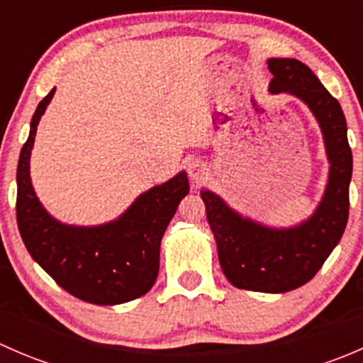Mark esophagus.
<instances>
[{"label": "esophagus", "mask_w": 363, "mask_h": 363, "mask_svg": "<svg viewBox=\"0 0 363 363\" xmlns=\"http://www.w3.org/2000/svg\"><path fill=\"white\" fill-rule=\"evenodd\" d=\"M188 174L191 177V181H195L199 184V182H202L207 177V168H205L202 161H191L188 167Z\"/></svg>", "instance_id": "obj_1"}]
</instances>
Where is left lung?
Returning <instances> with one entry per match:
<instances>
[{"instance_id": "1", "label": "left lung", "mask_w": 363, "mask_h": 363, "mask_svg": "<svg viewBox=\"0 0 363 363\" xmlns=\"http://www.w3.org/2000/svg\"><path fill=\"white\" fill-rule=\"evenodd\" d=\"M269 69L274 75L270 93L300 98L323 131L332 167L320 207L296 228L272 230L242 219L214 193L200 191V195L226 279L240 290L284 294L309 283L342 237L350 214L353 156L342 108L313 69L286 57L270 60Z\"/></svg>"}]
</instances>
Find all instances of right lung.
I'll use <instances>...</instances> for the list:
<instances>
[{
    "mask_svg": "<svg viewBox=\"0 0 363 363\" xmlns=\"http://www.w3.org/2000/svg\"><path fill=\"white\" fill-rule=\"evenodd\" d=\"M54 89L36 107L17 164V226L26 250L69 295L98 306L147 294L160 270V244L179 202L188 195L184 172L149 189L117 221L93 228L61 225L38 202L29 181L36 126Z\"/></svg>",
    "mask_w": 363,
    "mask_h": 363,
    "instance_id": "1",
    "label": "right lung"
}]
</instances>
